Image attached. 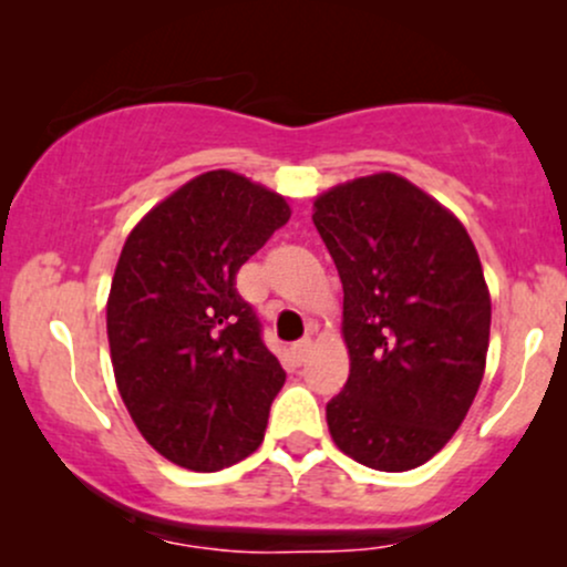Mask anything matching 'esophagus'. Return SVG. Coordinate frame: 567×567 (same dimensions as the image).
Listing matches in <instances>:
<instances>
[{"instance_id":"34e87169","label":"esophagus","mask_w":567,"mask_h":567,"mask_svg":"<svg viewBox=\"0 0 567 567\" xmlns=\"http://www.w3.org/2000/svg\"><path fill=\"white\" fill-rule=\"evenodd\" d=\"M311 347H315V343H311V338H301L298 343H292V357H296L298 362H306V357L311 354Z\"/></svg>"}]
</instances>
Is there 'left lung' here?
Segmentation results:
<instances>
[{
	"label": "left lung",
	"instance_id": "8db88e82",
	"mask_svg": "<svg viewBox=\"0 0 567 567\" xmlns=\"http://www.w3.org/2000/svg\"><path fill=\"white\" fill-rule=\"evenodd\" d=\"M315 220L343 285L349 381L328 429L349 458L408 472L445 447L485 373L491 292L464 224L402 175L333 186Z\"/></svg>",
	"mask_w": 567,
	"mask_h": 567
}]
</instances>
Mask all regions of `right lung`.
I'll return each mask as SVG.
<instances>
[{"label": "right lung", "instance_id": "right-lung-1", "mask_svg": "<svg viewBox=\"0 0 567 567\" xmlns=\"http://www.w3.org/2000/svg\"><path fill=\"white\" fill-rule=\"evenodd\" d=\"M288 218L285 197L210 171L122 247L106 306L116 386L148 445L184 470L218 472L261 445L285 370L237 271Z\"/></svg>", "mask_w": 567, "mask_h": 567}]
</instances>
